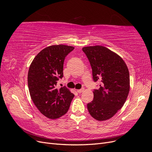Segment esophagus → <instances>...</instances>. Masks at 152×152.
<instances>
[{
    "label": "esophagus",
    "instance_id": "1",
    "mask_svg": "<svg viewBox=\"0 0 152 152\" xmlns=\"http://www.w3.org/2000/svg\"><path fill=\"white\" fill-rule=\"evenodd\" d=\"M84 91V88H82V89H78V90H77V92H78V93H83Z\"/></svg>",
    "mask_w": 152,
    "mask_h": 152
}]
</instances>
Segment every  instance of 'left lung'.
<instances>
[{
    "label": "left lung",
    "mask_w": 152,
    "mask_h": 152,
    "mask_svg": "<svg viewBox=\"0 0 152 152\" xmlns=\"http://www.w3.org/2000/svg\"><path fill=\"white\" fill-rule=\"evenodd\" d=\"M82 50L90 63L94 82H100L87 109L96 120H107L126 102L130 84L128 68L118 55L102 45L85 47Z\"/></svg>",
    "instance_id": "1"
}]
</instances>
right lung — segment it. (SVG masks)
Instances as JSON below:
<instances>
[{
    "instance_id": "add662e5",
    "label": "right lung",
    "mask_w": 152,
    "mask_h": 152,
    "mask_svg": "<svg viewBox=\"0 0 152 152\" xmlns=\"http://www.w3.org/2000/svg\"><path fill=\"white\" fill-rule=\"evenodd\" d=\"M74 49L72 46L56 45L45 48L31 62L28 73L31 98L39 111L49 118L65 115L74 94L65 86L56 89L57 81L63 77L65 57Z\"/></svg>"
}]
</instances>
